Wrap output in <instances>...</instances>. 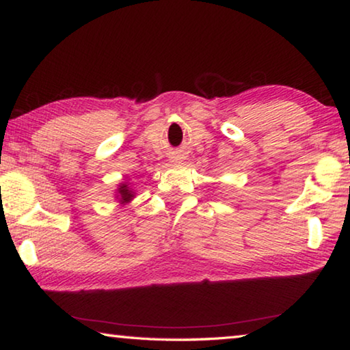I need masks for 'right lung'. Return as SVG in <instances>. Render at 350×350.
I'll return each mask as SVG.
<instances>
[{
    "label": "right lung",
    "mask_w": 350,
    "mask_h": 350,
    "mask_svg": "<svg viewBox=\"0 0 350 350\" xmlns=\"http://www.w3.org/2000/svg\"><path fill=\"white\" fill-rule=\"evenodd\" d=\"M117 191H118V199H120L122 204L131 202V199L134 198V191L128 187V183H122V185H118Z\"/></svg>",
    "instance_id": "1"
}]
</instances>
